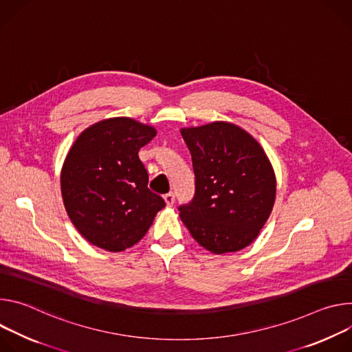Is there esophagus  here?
<instances>
[{
  "mask_svg": "<svg viewBox=\"0 0 352 352\" xmlns=\"http://www.w3.org/2000/svg\"><path fill=\"white\" fill-rule=\"evenodd\" d=\"M164 200H165V203H166V206H168V207H172V206H173V203H175V194H173V192H168V194H165V196H164Z\"/></svg>",
  "mask_w": 352,
  "mask_h": 352,
  "instance_id": "esophagus-1",
  "label": "esophagus"
}]
</instances>
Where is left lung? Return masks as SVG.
Returning <instances> with one entry per match:
<instances>
[{
	"label": "left lung",
	"instance_id": "obj_1",
	"mask_svg": "<svg viewBox=\"0 0 352 352\" xmlns=\"http://www.w3.org/2000/svg\"><path fill=\"white\" fill-rule=\"evenodd\" d=\"M196 196L179 207L180 219L199 245L214 254L253 243L276 201L277 179L261 145L228 122L186 127Z\"/></svg>",
	"mask_w": 352,
	"mask_h": 352
}]
</instances>
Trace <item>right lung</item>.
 Masks as SVG:
<instances>
[{
	"label": "right lung",
	"mask_w": 352,
	"mask_h": 352,
	"mask_svg": "<svg viewBox=\"0 0 352 352\" xmlns=\"http://www.w3.org/2000/svg\"><path fill=\"white\" fill-rule=\"evenodd\" d=\"M156 135L152 126L111 117L85 129L61 168V196L76 230L94 246L122 252L140 242L165 207L148 188L138 151Z\"/></svg>",
	"instance_id": "right-lung-1"
}]
</instances>
